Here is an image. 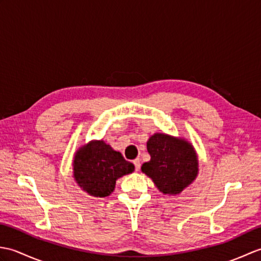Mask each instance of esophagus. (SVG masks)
Here are the masks:
<instances>
[{
	"label": "esophagus",
	"instance_id": "obj_1",
	"mask_svg": "<svg viewBox=\"0 0 261 261\" xmlns=\"http://www.w3.org/2000/svg\"><path fill=\"white\" fill-rule=\"evenodd\" d=\"M132 163H134V165H135V169H136L137 171L140 169V166H141V164H140V159H139V158L135 159L134 162H132Z\"/></svg>",
	"mask_w": 261,
	"mask_h": 261
}]
</instances>
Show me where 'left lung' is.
<instances>
[{
    "mask_svg": "<svg viewBox=\"0 0 261 261\" xmlns=\"http://www.w3.org/2000/svg\"><path fill=\"white\" fill-rule=\"evenodd\" d=\"M151 159L141 170L150 177L160 192L179 194L195 179L198 171L196 153L191 143L164 134H156L147 142Z\"/></svg>",
    "mask_w": 261,
    "mask_h": 261,
    "instance_id": "1",
    "label": "left lung"
}]
</instances>
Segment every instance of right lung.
<instances>
[{"mask_svg":"<svg viewBox=\"0 0 261 261\" xmlns=\"http://www.w3.org/2000/svg\"><path fill=\"white\" fill-rule=\"evenodd\" d=\"M73 166L77 184L96 197L109 196L116 179L135 170L134 164L126 162L104 141H92L81 148Z\"/></svg>","mask_w":261,"mask_h":261,"instance_id":"obj_1","label":"right lung"}]
</instances>
